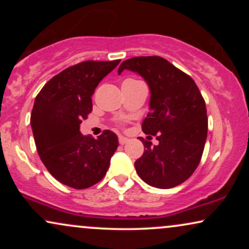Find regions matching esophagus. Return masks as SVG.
Returning <instances> with one entry per match:
<instances>
[{"instance_id": "34e87169", "label": "esophagus", "mask_w": 249, "mask_h": 249, "mask_svg": "<svg viewBox=\"0 0 249 249\" xmlns=\"http://www.w3.org/2000/svg\"><path fill=\"white\" fill-rule=\"evenodd\" d=\"M118 142H119V144H121V145H124V144H126V142H128V139L126 138V137L119 136V138H118Z\"/></svg>"}]
</instances>
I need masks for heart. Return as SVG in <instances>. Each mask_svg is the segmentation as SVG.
Returning a JSON list of instances; mask_svg holds the SVG:
<instances>
[{"instance_id":"heart-1","label":"heart","mask_w":249,"mask_h":249,"mask_svg":"<svg viewBox=\"0 0 249 249\" xmlns=\"http://www.w3.org/2000/svg\"><path fill=\"white\" fill-rule=\"evenodd\" d=\"M128 81H136V79H126V81H125V82H128Z\"/></svg>"}]
</instances>
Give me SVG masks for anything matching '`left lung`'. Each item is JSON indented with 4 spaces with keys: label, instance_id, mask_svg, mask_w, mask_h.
<instances>
[{
    "label": "left lung",
    "instance_id": "1",
    "mask_svg": "<svg viewBox=\"0 0 249 249\" xmlns=\"http://www.w3.org/2000/svg\"><path fill=\"white\" fill-rule=\"evenodd\" d=\"M123 70L139 73L150 87V112L142 128L159 142L152 146L141 137L145 148L134 162L137 173L150 186H178L198 167L206 142L207 111L201 92L192 77L159 56L126 59L119 75Z\"/></svg>",
    "mask_w": 249,
    "mask_h": 249
}]
</instances>
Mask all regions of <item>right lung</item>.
<instances>
[{
	"mask_svg": "<svg viewBox=\"0 0 249 249\" xmlns=\"http://www.w3.org/2000/svg\"><path fill=\"white\" fill-rule=\"evenodd\" d=\"M117 61H85L53 76L36 96L30 124L39 158L53 178L83 190L104 178L118 138L105 130L83 136L79 125L92 111L91 96Z\"/></svg>",
	"mask_w": 249,
	"mask_h": 249,
	"instance_id": "add662e5",
	"label": "right lung"
}]
</instances>
